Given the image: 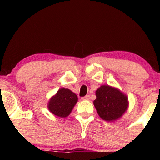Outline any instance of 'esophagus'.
Segmentation results:
<instances>
[{
  "mask_svg": "<svg viewBox=\"0 0 160 160\" xmlns=\"http://www.w3.org/2000/svg\"><path fill=\"white\" fill-rule=\"evenodd\" d=\"M89 98H90V96H89V95H86V96L82 97V98H81V99L82 101H85V100H89Z\"/></svg>",
  "mask_w": 160,
  "mask_h": 160,
  "instance_id": "1",
  "label": "esophagus"
}]
</instances>
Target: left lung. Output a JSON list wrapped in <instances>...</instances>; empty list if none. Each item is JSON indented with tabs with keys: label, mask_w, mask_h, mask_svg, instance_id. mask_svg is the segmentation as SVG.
Instances as JSON below:
<instances>
[{
	"label": "left lung",
	"mask_w": 160,
	"mask_h": 160,
	"mask_svg": "<svg viewBox=\"0 0 160 160\" xmlns=\"http://www.w3.org/2000/svg\"><path fill=\"white\" fill-rule=\"evenodd\" d=\"M95 95L93 104L102 120L113 122L121 118L128 110V96L118 88L102 85L95 91Z\"/></svg>",
	"instance_id": "obj_1"
}]
</instances>
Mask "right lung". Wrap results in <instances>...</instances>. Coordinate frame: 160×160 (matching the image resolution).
<instances>
[{"mask_svg": "<svg viewBox=\"0 0 160 160\" xmlns=\"http://www.w3.org/2000/svg\"><path fill=\"white\" fill-rule=\"evenodd\" d=\"M78 101V96L72 91L61 88L49 99L47 108L53 115L65 118L71 113Z\"/></svg>", "mask_w": 160, "mask_h": 160, "instance_id": "add662e5", "label": "right lung"}]
</instances>
